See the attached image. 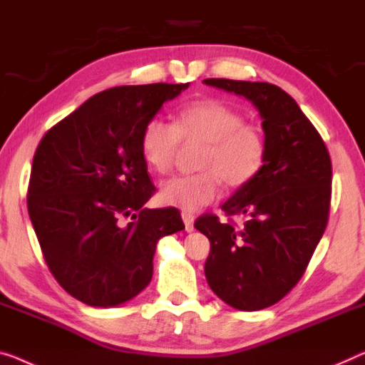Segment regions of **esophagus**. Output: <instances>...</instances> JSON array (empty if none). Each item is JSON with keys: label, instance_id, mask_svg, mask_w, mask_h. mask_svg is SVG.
Masks as SVG:
<instances>
[{"label": "esophagus", "instance_id": "34e87169", "mask_svg": "<svg viewBox=\"0 0 365 365\" xmlns=\"http://www.w3.org/2000/svg\"><path fill=\"white\" fill-rule=\"evenodd\" d=\"M182 220L185 222V231L192 232L195 230L193 222H195V215L190 213V211H182Z\"/></svg>", "mask_w": 365, "mask_h": 365}]
</instances>
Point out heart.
Returning <instances> with one entry per match:
<instances>
[{
  "label": "heart",
  "mask_w": 365,
  "mask_h": 365,
  "mask_svg": "<svg viewBox=\"0 0 365 365\" xmlns=\"http://www.w3.org/2000/svg\"><path fill=\"white\" fill-rule=\"evenodd\" d=\"M203 143L200 172L177 175L160 185V200L183 210H198L220 198L221 185L239 188L262 170L267 154L260 126L247 123L237 108L216 98L190 101L175 113L173 124L152 118L140 133V152L152 170L167 173L180 143Z\"/></svg>",
  "instance_id": "1"
}]
</instances>
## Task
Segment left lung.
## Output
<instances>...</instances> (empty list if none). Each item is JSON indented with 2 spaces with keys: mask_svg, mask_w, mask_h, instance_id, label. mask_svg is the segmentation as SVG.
<instances>
[{
  "mask_svg": "<svg viewBox=\"0 0 365 365\" xmlns=\"http://www.w3.org/2000/svg\"><path fill=\"white\" fill-rule=\"evenodd\" d=\"M206 85L247 98L262 118V170L221 206L242 226L203 215L195 227L210 239L205 275L232 308L257 312L280 302L302 279L328 225L329 152L293 98L265 81L206 78Z\"/></svg>",
  "mask_w": 365,
  "mask_h": 365,
  "instance_id": "8db88e82",
  "label": "left lung"
}]
</instances>
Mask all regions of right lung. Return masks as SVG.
<instances>
[{
  "mask_svg": "<svg viewBox=\"0 0 365 365\" xmlns=\"http://www.w3.org/2000/svg\"><path fill=\"white\" fill-rule=\"evenodd\" d=\"M187 88L114 86L86 100L37 145L27 188L31 222L48 270L90 307H116L143 292L159 239L185 230L177 208H143L155 187L140 133Z\"/></svg>",
  "mask_w": 365,
  "mask_h": 365,
  "instance_id": "add662e5",
  "label": "right lung"
}]
</instances>
